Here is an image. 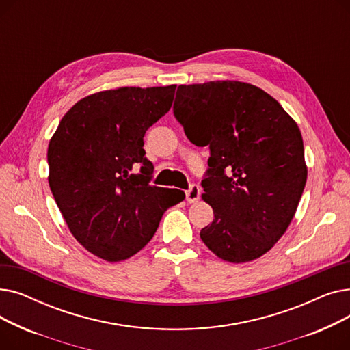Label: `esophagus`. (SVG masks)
<instances>
[{"mask_svg": "<svg viewBox=\"0 0 350 350\" xmlns=\"http://www.w3.org/2000/svg\"><path fill=\"white\" fill-rule=\"evenodd\" d=\"M200 194H201V190L197 185H193L187 191H186V200L189 201V203H196V201L200 198Z\"/></svg>", "mask_w": 350, "mask_h": 350, "instance_id": "34e87169", "label": "esophagus"}]
</instances>
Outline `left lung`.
<instances>
[{"label":"left lung","mask_w":350,"mask_h":350,"mask_svg":"<svg viewBox=\"0 0 350 350\" xmlns=\"http://www.w3.org/2000/svg\"><path fill=\"white\" fill-rule=\"evenodd\" d=\"M174 116L193 144L210 147L201 197L214 219L201 240L227 262L260 258L285 234L306 185L297 122L265 90L240 81L180 85Z\"/></svg>","instance_id":"8db88e82"}]
</instances>
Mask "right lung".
I'll list each match as a JSON object with an SVG mask.
<instances>
[{"label": "right lung", "mask_w": 350, "mask_h": 350, "mask_svg": "<svg viewBox=\"0 0 350 350\" xmlns=\"http://www.w3.org/2000/svg\"><path fill=\"white\" fill-rule=\"evenodd\" d=\"M174 92L176 85L96 92L68 110L49 140L57 206L77 241L105 261L139 252L164 211L186 197L150 186L153 164L143 149L146 131L169 112Z\"/></svg>", "instance_id": "right-lung-1"}]
</instances>
